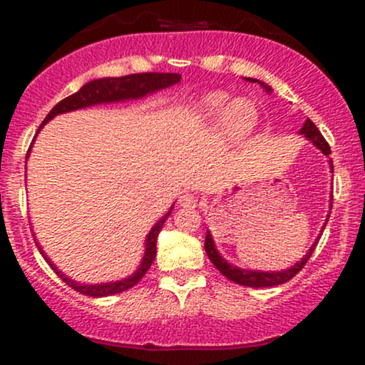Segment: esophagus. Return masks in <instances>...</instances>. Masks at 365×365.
I'll use <instances>...</instances> for the list:
<instances>
[{
    "label": "esophagus",
    "mask_w": 365,
    "mask_h": 365,
    "mask_svg": "<svg viewBox=\"0 0 365 365\" xmlns=\"http://www.w3.org/2000/svg\"><path fill=\"white\" fill-rule=\"evenodd\" d=\"M178 202L182 207H195L197 197L194 194H190V192H185L183 195H180Z\"/></svg>",
    "instance_id": "esophagus-1"
}]
</instances>
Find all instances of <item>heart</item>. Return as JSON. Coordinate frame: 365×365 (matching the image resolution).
Segmentation results:
<instances>
[{
    "label": "heart",
    "instance_id": "heart-1",
    "mask_svg": "<svg viewBox=\"0 0 365 365\" xmlns=\"http://www.w3.org/2000/svg\"><path fill=\"white\" fill-rule=\"evenodd\" d=\"M192 113L204 121L216 120L221 116V127L232 139L247 135L257 123V111L252 103L247 99L232 101V98L223 91L200 96L192 106Z\"/></svg>",
    "mask_w": 365,
    "mask_h": 365
}]
</instances>
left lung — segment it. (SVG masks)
<instances>
[{"mask_svg":"<svg viewBox=\"0 0 365 365\" xmlns=\"http://www.w3.org/2000/svg\"><path fill=\"white\" fill-rule=\"evenodd\" d=\"M247 81L259 82V81H255V78H247ZM259 83H261V86H264L262 82H259ZM264 89H266V92H271V87L269 86H264ZM300 133L307 137V139L311 140L317 149H321L322 154H326V156H328V154H331L329 144H328V142H326L324 137L321 135V132H319V130H317L316 125H314L309 118L305 120V123H304L302 130H300ZM331 168H333V163H331ZM331 200H333V195H331ZM331 204H333V202H331ZM328 220H329V215H328ZM317 240H319V237H317ZM317 240L314 242V245L311 247V249H309V252L304 255L302 261L297 262L295 266L290 267V269L274 271V273H267V271H247V269H240V267L233 266V264L226 262L225 259L220 255V252H217V250H216L215 242H212V237H211V233H209V230H207V233H206V244H204V249H206L209 259H211V262L215 264L216 269L220 271V273L223 274V276H226V278H228V279H232L233 283L244 284V287L262 288V287H276V284H282V283L290 282L293 276L299 273V271L305 266V262H307L309 259H311L314 249H316Z\"/></svg>","mask_w":365,"mask_h":365,"instance_id":"left-lung-1","label":"left lung"}]
</instances>
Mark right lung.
Here are the masks:
<instances>
[{
	"instance_id": "add662e5",
	"label": "right lung",
	"mask_w": 365,
	"mask_h": 365,
	"mask_svg": "<svg viewBox=\"0 0 365 365\" xmlns=\"http://www.w3.org/2000/svg\"><path fill=\"white\" fill-rule=\"evenodd\" d=\"M180 78L182 77H180L178 73L150 72V73H132V75H125V77H106V78H98V81H91L87 82L86 86H82L81 91L75 92V94L68 96V98H65L63 101L58 103L56 106L49 111V115L46 116L43 123H41L39 130L44 127V123H48L49 120H53L56 115H61V113L82 110V108L94 106V104H101V103H118V101H127V99H140L144 98V96L153 94V92L166 89V87L173 86V83H178ZM39 130H37V133H39ZM29 153H31V149H29ZM29 153H27V158H29ZM171 211H173V206H171L170 211L166 212V215L153 226V228H150L149 235L145 238V252L140 261L139 269H137L132 276H128V278L120 279V282L101 283V284L77 283L73 282V279L66 278V276L63 274L51 261H49V257L43 252V249H41L39 244H37V249H39L41 254L44 255V259L48 261L49 266L53 267L54 273L60 276L68 287H72L73 290L81 292L82 295H89V297L115 295V293H121L128 290V288L135 287V284L142 279V276L148 273L150 264H153L154 257H156L158 235L159 232H161L163 225H165L166 217L171 215Z\"/></svg>"
}]
</instances>
